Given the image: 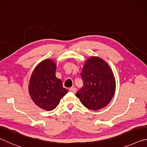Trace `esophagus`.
Listing matches in <instances>:
<instances>
[{
  "label": "esophagus",
  "instance_id": "1",
  "mask_svg": "<svg viewBox=\"0 0 147 147\" xmlns=\"http://www.w3.org/2000/svg\"><path fill=\"white\" fill-rule=\"evenodd\" d=\"M76 91H77V89L76 88H74V87H73V88H71L70 89H69V91H71L73 93H75Z\"/></svg>",
  "mask_w": 147,
  "mask_h": 147
}]
</instances>
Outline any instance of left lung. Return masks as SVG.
<instances>
[{
  "label": "left lung",
  "instance_id": "left-lung-1",
  "mask_svg": "<svg viewBox=\"0 0 147 147\" xmlns=\"http://www.w3.org/2000/svg\"><path fill=\"white\" fill-rule=\"evenodd\" d=\"M84 86L76 96L83 105L92 110H97L108 105L115 90V77L110 67L103 59L91 57L81 73Z\"/></svg>",
  "mask_w": 147,
  "mask_h": 147
}]
</instances>
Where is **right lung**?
<instances>
[{
	"mask_svg": "<svg viewBox=\"0 0 147 147\" xmlns=\"http://www.w3.org/2000/svg\"><path fill=\"white\" fill-rule=\"evenodd\" d=\"M56 64L45 59L36 67L29 84V93L37 106L47 111L56 108L60 99L67 93L60 79L56 77Z\"/></svg>",
	"mask_w": 147,
	"mask_h": 147,
	"instance_id": "add662e5",
	"label": "right lung"
}]
</instances>
